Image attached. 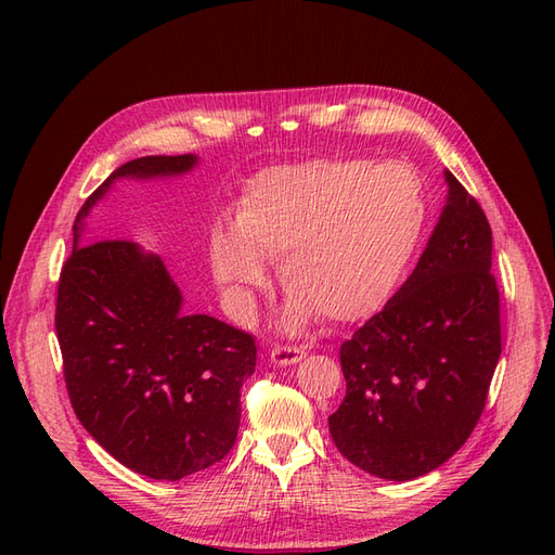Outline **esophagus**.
<instances>
[{"label":"esophagus","mask_w":555,"mask_h":555,"mask_svg":"<svg viewBox=\"0 0 555 555\" xmlns=\"http://www.w3.org/2000/svg\"><path fill=\"white\" fill-rule=\"evenodd\" d=\"M304 357H306V351L300 347H294V345H278L271 351V361L275 365H294Z\"/></svg>","instance_id":"1"}]
</instances>
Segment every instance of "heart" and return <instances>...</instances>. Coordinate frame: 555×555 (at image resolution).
I'll list each match as a JSON object with an SVG mask.
<instances>
[{"mask_svg": "<svg viewBox=\"0 0 555 555\" xmlns=\"http://www.w3.org/2000/svg\"><path fill=\"white\" fill-rule=\"evenodd\" d=\"M426 192L405 164L312 159L251 180L233 229L215 231L210 259L227 287L249 292L266 280L259 259H278L289 319L359 322L377 312L422 241Z\"/></svg>", "mask_w": 555, "mask_h": 555, "instance_id": "b5f03b06", "label": "heart"}]
</instances>
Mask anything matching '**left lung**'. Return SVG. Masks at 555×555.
I'll list each match as a JSON object with an SVG mask.
<instances>
[{
    "instance_id": "left-lung-1",
    "label": "left lung",
    "mask_w": 555,
    "mask_h": 555,
    "mask_svg": "<svg viewBox=\"0 0 555 555\" xmlns=\"http://www.w3.org/2000/svg\"><path fill=\"white\" fill-rule=\"evenodd\" d=\"M447 182L412 275L340 345L347 393L331 438L349 463L391 481L430 473L467 442L502 351L491 227L449 171Z\"/></svg>"
}]
</instances>
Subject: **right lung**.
<instances>
[{
    "instance_id": "obj_1",
    "label": "right lung",
    "mask_w": 555,
    "mask_h": 555,
    "mask_svg": "<svg viewBox=\"0 0 555 555\" xmlns=\"http://www.w3.org/2000/svg\"><path fill=\"white\" fill-rule=\"evenodd\" d=\"M194 164V155L141 157L99 184L76 215L55 300L78 422L133 473L169 481L220 463L236 442L255 338L208 314H182L180 289L159 257L122 238L86 243L80 227L117 178L176 176Z\"/></svg>"
}]
</instances>
